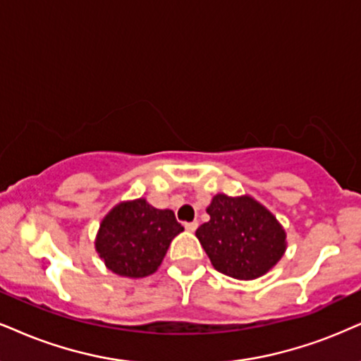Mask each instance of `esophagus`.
Instances as JSON below:
<instances>
[{
    "label": "esophagus",
    "mask_w": 361,
    "mask_h": 361,
    "mask_svg": "<svg viewBox=\"0 0 361 361\" xmlns=\"http://www.w3.org/2000/svg\"><path fill=\"white\" fill-rule=\"evenodd\" d=\"M197 226H199V222L197 221H192V222H185L184 224V228L189 231V233H194L195 229H197Z\"/></svg>",
    "instance_id": "obj_1"
}]
</instances>
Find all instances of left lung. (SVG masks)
Listing matches in <instances>:
<instances>
[{
    "instance_id": "8db88e82",
    "label": "left lung",
    "mask_w": 361,
    "mask_h": 361,
    "mask_svg": "<svg viewBox=\"0 0 361 361\" xmlns=\"http://www.w3.org/2000/svg\"><path fill=\"white\" fill-rule=\"evenodd\" d=\"M211 219L195 231L219 273L235 279L266 274L286 251V233L278 219L251 195L217 194L207 207Z\"/></svg>"
}]
</instances>
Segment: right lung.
Returning <instances> with one entry per match:
<instances>
[{
	"label": "right lung",
	"mask_w": 361,
	"mask_h": 361,
	"mask_svg": "<svg viewBox=\"0 0 361 361\" xmlns=\"http://www.w3.org/2000/svg\"><path fill=\"white\" fill-rule=\"evenodd\" d=\"M182 231L171 209H155L145 199H135L117 204L104 217L95 249L112 273L145 278L157 271Z\"/></svg>",
	"instance_id": "obj_1"
}]
</instances>
